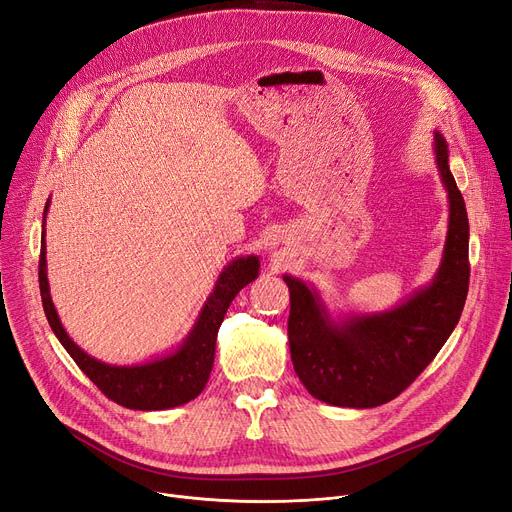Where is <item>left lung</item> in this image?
I'll return each instance as SVG.
<instances>
[{"label":"left lung","mask_w":512,"mask_h":512,"mask_svg":"<svg viewBox=\"0 0 512 512\" xmlns=\"http://www.w3.org/2000/svg\"><path fill=\"white\" fill-rule=\"evenodd\" d=\"M435 160L448 189L450 221L433 281L392 310L335 323L314 287L285 275L287 337L296 375L316 400L375 408L400 396L442 350L469 291V218L448 166V143L435 131Z\"/></svg>","instance_id":"left-lung-1"}]
</instances>
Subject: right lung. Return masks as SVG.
<instances>
[{"label": "right lung", "mask_w": 512, "mask_h": 512, "mask_svg": "<svg viewBox=\"0 0 512 512\" xmlns=\"http://www.w3.org/2000/svg\"><path fill=\"white\" fill-rule=\"evenodd\" d=\"M50 200L43 210V239L39 256V289L41 302L52 331L60 339L66 352L79 364V369L100 387V392L112 402L131 410H166L181 406L202 394L208 383L212 364L216 333L221 327L227 308L239 291L258 277L260 260L258 256H241L229 262L208 296L196 325L185 337V342L173 354L156 358L133 367H114L102 360H95L83 352L68 333L64 331L58 312L50 296L47 283V262H45V214Z\"/></svg>", "instance_id": "right-lung-1"}]
</instances>
